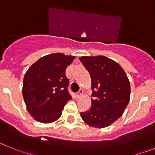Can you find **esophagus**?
I'll list each match as a JSON object with an SVG mask.
<instances>
[{
	"mask_svg": "<svg viewBox=\"0 0 155 155\" xmlns=\"http://www.w3.org/2000/svg\"><path fill=\"white\" fill-rule=\"evenodd\" d=\"M82 94H83V91H82L81 89V90H79V91L78 92H77V94H76V96L78 97V98H79V97H81L82 95Z\"/></svg>",
	"mask_w": 155,
	"mask_h": 155,
	"instance_id": "1",
	"label": "esophagus"
}]
</instances>
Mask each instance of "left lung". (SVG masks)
<instances>
[{
    "label": "left lung",
    "mask_w": 155,
    "mask_h": 155,
    "mask_svg": "<svg viewBox=\"0 0 155 155\" xmlns=\"http://www.w3.org/2000/svg\"><path fill=\"white\" fill-rule=\"evenodd\" d=\"M91 80V105L81 112L87 125L104 128L114 123L124 113L130 101V84L125 71L116 61L103 57H81Z\"/></svg>",
    "instance_id": "obj_1"
}]
</instances>
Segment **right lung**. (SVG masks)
<instances>
[{"label":"right lung","mask_w":155,"mask_h":155,"mask_svg":"<svg viewBox=\"0 0 155 155\" xmlns=\"http://www.w3.org/2000/svg\"><path fill=\"white\" fill-rule=\"evenodd\" d=\"M74 58L52 53L41 57L25 73L23 98L28 113L36 121L50 124L61 117L64 105L71 99L65 71Z\"/></svg>","instance_id":"obj_1"}]
</instances>
